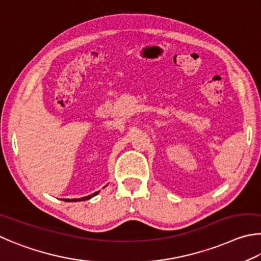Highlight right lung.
I'll list each match as a JSON object with an SVG mask.
<instances>
[{"instance_id": "right-lung-1", "label": "right lung", "mask_w": 261, "mask_h": 261, "mask_svg": "<svg viewBox=\"0 0 261 261\" xmlns=\"http://www.w3.org/2000/svg\"><path fill=\"white\" fill-rule=\"evenodd\" d=\"M98 194V191H96V193H94L93 195H89V196H86V197H82V198H74V199H64L65 200V202H77V200H87V199H89V198H91V197H94V196H96Z\"/></svg>"}]
</instances>
